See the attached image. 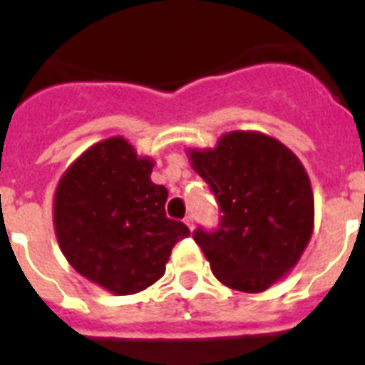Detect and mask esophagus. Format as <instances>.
<instances>
[{"label":"esophagus","instance_id":"esophagus-1","mask_svg":"<svg viewBox=\"0 0 365 365\" xmlns=\"http://www.w3.org/2000/svg\"><path fill=\"white\" fill-rule=\"evenodd\" d=\"M185 225L188 227L190 230L194 229V217H192V216H186V217H185Z\"/></svg>","mask_w":365,"mask_h":365}]
</instances>
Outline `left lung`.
Wrapping results in <instances>:
<instances>
[{
  "instance_id": "left-lung-1",
  "label": "left lung",
  "mask_w": 365,
  "mask_h": 365,
  "mask_svg": "<svg viewBox=\"0 0 365 365\" xmlns=\"http://www.w3.org/2000/svg\"><path fill=\"white\" fill-rule=\"evenodd\" d=\"M186 155L223 212L216 232H194L214 277L245 294L272 288L294 269L314 232L312 185L297 155L258 130H230L214 148Z\"/></svg>"
}]
</instances>
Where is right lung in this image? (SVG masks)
<instances>
[{"mask_svg": "<svg viewBox=\"0 0 365 365\" xmlns=\"http://www.w3.org/2000/svg\"><path fill=\"white\" fill-rule=\"evenodd\" d=\"M155 160L123 136L90 145L58 179L53 229L77 273L114 295L155 284L171 249L190 235L166 217L168 190L151 180Z\"/></svg>", "mask_w": 365, "mask_h": 365, "instance_id": "obj_1", "label": "right lung"}]
</instances>
